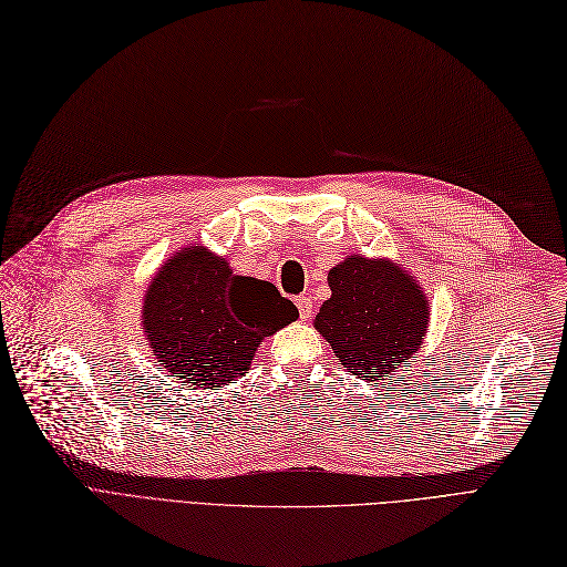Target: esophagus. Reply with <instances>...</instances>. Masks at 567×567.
Instances as JSON below:
<instances>
[{"label":"esophagus","instance_id":"34e87169","mask_svg":"<svg viewBox=\"0 0 567 567\" xmlns=\"http://www.w3.org/2000/svg\"><path fill=\"white\" fill-rule=\"evenodd\" d=\"M295 303H297V308H299L301 320H308L310 316H313V299H310V297L299 295V297L295 299Z\"/></svg>","mask_w":567,"mask_h":567}]
</instances>
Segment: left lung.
I'll use <instances>...</instances> for the list:
<instances>
[{
	"mask_svg": "<svg viewBox=\"0 0 567 567\" xmlns=\"http://www.w3.org/2000/svg\"><path fill=\"white\" fill-rule=\"evenodd\" d=\"M332 297L316 318L341 364L364 379L386 377L422 349L429 303L405 270L351 257L330 270Z\"/></svg>",
	"mask_w": 567,
	"mask_h": 567,
	"instance_id": "obj_1",
	"label": "left lung"
}]
</instances>
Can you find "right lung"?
Instances as JSON below:
<instances>
[{
    "instance_id": "obj_1",
    "label": "right lung",
    "mask_w": 567,
    "mask_h": 567,
    "mask_svg": "<svg viewBox=\"0 0 567 567\" xmlns=\"http://www.w3.org/2000/svg\"><path fill=\"white\" fill-rule=\"evenodd\" d=\"M297 318V306L276 285L235 276L203 247L164 264L143 303L157 362L199 389L233 383L247 372L261 339Z\"/></svg>"
}]
</instances>
